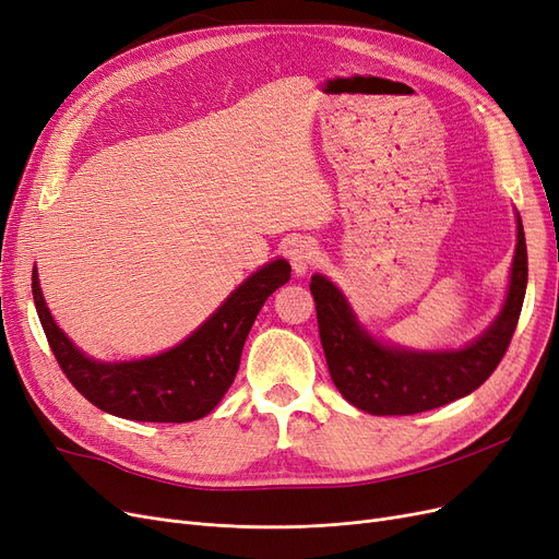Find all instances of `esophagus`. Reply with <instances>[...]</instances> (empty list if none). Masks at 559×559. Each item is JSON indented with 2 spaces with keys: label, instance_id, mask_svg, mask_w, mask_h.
<instances>
[{
  "label": "esophagus",
  "instance_id": "34e87169",
  "mask_svg": "<svg viewBox=\"0 0 559 559\" xmlns=\"http://www.w3.org/2000/svg\"><path fill=\"white\" fill-rule=\"evenodd\" d=\"M288 259H292V267L298 277H302L317 261V245L314 240H296L288 249Z\"/></svg>",
  "mask_w": 559,
  "mask_h": 559
}]
</instances>
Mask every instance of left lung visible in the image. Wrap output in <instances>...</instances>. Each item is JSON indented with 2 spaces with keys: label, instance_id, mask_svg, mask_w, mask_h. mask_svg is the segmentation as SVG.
Instances as JSON below:
<instances>
[{
  "label": "left lung",
  "instance_id": "left-lung-1",
  "mask_svg": "<svg viewBox=\"0 0 559 559\" xmlns=\"http://www.w3.org/2000/svg\"><path fill=\"white\" fill-rule=\"evenodd\" d=\"M502 310L488 329L460 349L420 352L383 342L358 321L349 300L323 275H312L319 337L331 379L346 402L374 416H407L465 397L502 360L523 310L527 245L521 215Z\"/></svg>",
  "mask_w": 559,
  "mask_h": 559
}]
</instances>
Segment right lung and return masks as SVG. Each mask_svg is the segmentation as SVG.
<instances>
[{"label": "right lung", "instance_id": "1", "mask_svg": "<svg viewBox=\"0 0 559 559\" xmlns=\"http://www.w3.org/2000/svg\"><path fill=\"white\" fill-rule=\"evenodd\" d=\"M292 277L275 259L249 275L236 292L180 344L136 360H96L83 354L55 323L32 271L38 321L62 372L85 400L106 414L143 423H189L213 412L236 379L245 340L263 302Z\"/></svg>", "mask_w": 559, "mask_h": 559}]
</instances>
